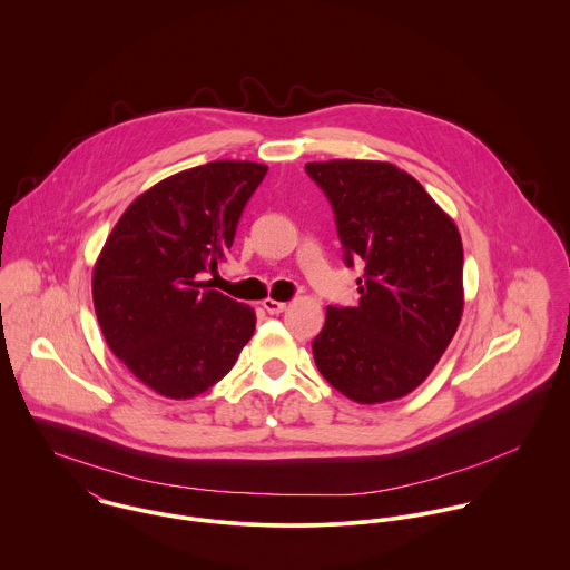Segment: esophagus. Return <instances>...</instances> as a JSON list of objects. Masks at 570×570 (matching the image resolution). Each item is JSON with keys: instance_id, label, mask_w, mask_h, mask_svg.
Returning a JSON list of instances; mask_svg holds the SVG:
<instances>
[{"instance_id": "obj_1", "label": "esophagus", "mask_w": 570, "mask_h": 570, "mask_svg": "<svg viewBox=\"0 0 570 570\" xmlns=\"http://www.w3.org/2000/svg\"><path fill=\"white\" fill-rule=\"evenodd\" d=\"M263 309L274 316V314H283V312L287 309V305H285V303H278V301H272V298H265V301H263Z\"/></svg>"}]
</instances>
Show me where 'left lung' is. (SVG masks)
<instances>
[{
    "instance_id": "left-lung-1",
    "label": "left lung",
    "mask_w": 570,
    "mask_h": 570,
    "mask_svg": "<svg viewBox=\"0 0 570 570\" xmlns=\"http://www.w3.org/2000/svg\"><path fill=\"white\" fill-rule=\"evenodd\" d=\"M325 193L357 278V307H326L314 360L326 382L360 404L414 391L463 314V244L454 222L406 170L389 163L305 164Z\"/></svg>"
}]
</instances>
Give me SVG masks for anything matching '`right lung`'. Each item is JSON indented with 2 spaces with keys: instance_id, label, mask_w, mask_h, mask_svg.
<instances>
[{
  "instance_id": "obj_1",
  "label": "right lung",
  "mask_w": 570,
  "mask_h": 570,
  "mask_svg": "<svg viewBox=\"0 0 570 570\" xmlns=\"http://www.w3.org/2000/svg\"><path fill=\"white\" fill-rule=\"evenodd\" d=\"M265 164H202L142 193L114 226L91 276L94 309L114 355L170 400L215 386L254 333V312L208 289L226 261Z\"/></svg>"
}]
</instances>
